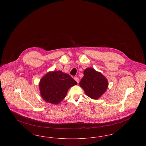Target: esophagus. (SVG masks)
Masks as SVG:
<instances>
[{
  "instance_id": "obj_1",
  "label": "esophagus",
  "mask_w": 146,
  "mask_h": 146,
  "mask_svg": "<svg viewBox=\"0 0 146 146\" xmlns=\"http://www.w3.org/2000/svg\"><path fill=\"white\" fill-rule=\"evenodd\" d=\"M74 80L76 81V82H77L78 83H79V78H77V77H75V78H74Z\"/></svg>"
}]
</instances>
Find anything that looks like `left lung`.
Listing matches in <instances>:
<instances>
[{
	"mask_svg": "<svg viewBox=\"0 0 146 146\" xmlns=\"http://www.w3.org/2000/svg\"><path fill=\"white\" fill-rule=\"evenodd\" d=\"M79 85L88 96L97 100L107 90L108 83L101 73L93 68H88L84 71V76Z\"/></svg>",
	"mask_w": 146,
	"mask_h": 146,
	"instance_id": "obj_1",
	"label": "left lung"
}]
</instances>
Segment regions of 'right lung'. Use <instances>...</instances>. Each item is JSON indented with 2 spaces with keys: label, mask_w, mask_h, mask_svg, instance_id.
I'll list each match as a JSON object with an SVG mask.
<instances>
[{
  "label": "right lung",
  "mask_w": 146,
  "mask_h": 146,
  "mask_svg": "<svg viewBox=\"0 0 146 146\" xmlns=\"http://www.w3.org/2000/svg\"><path fill=\"white\" fill-rule=\"evenodd\" d=\"M76 84L69 74L58 70L48 72L41 79L39 86L42 98L47 102L57 104L66 97L70 88Z\"/></svg>",
  "instance_id": "obj_1"
}]
</instances>
